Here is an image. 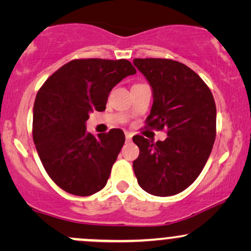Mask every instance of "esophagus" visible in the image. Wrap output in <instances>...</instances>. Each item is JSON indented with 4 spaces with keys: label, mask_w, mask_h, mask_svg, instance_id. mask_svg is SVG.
<instances>
[{
    "label": "esophagus",
    "mask_w": 251,
    "mask_h": 251,
    "mask_svg": "<svg viewBox=\"0 0 251 251\" xmlns=\"http://www.w3.org/2000/svg\"><path fill=\"white\" fill-rule=\"evenodd\" d=\"M132 137H133V134L131 133V132H125V138H126V142H131L132 140Z\"/></svg>",
    "instance_id": "34e87169"
}]
</instances>
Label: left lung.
Masks as SVG:
<instances>
[{
  "mask_svg": "<svg viewBox=\"0 0 251 251\" xmlns=\"http://www.w3.org/2000/svg\"><path fill=\"white\" fill-rule=\"evenodd\" d=\"M146 77L153 103L149 127L168 128L164 142L134 135L139 157L133 162L138 184L159 197L184 191L205 165L216 138V105L205 82L191 68L169 59H134Z\"/></svg>",
  "mask_w": 251,
  "mask_h": 251,
  "instance_id": "1",
  "label": "left lung"
}]
</instances>
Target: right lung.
Returning <instances> with one entry per match:
<instances>
[{
	"label": "right lung",
	"instance_id": "add662e5",
	"mask_svg": "<svg viewBox=\"0 0 251 251\" xmlns=\"http://www.w3.org/2000/svg\"><path fill=\"white\" fill-rule=\"evenodd\" d=\"M137 73L125 59L73 60L46 80L33 109V139L43 168L57 186L91 196L107 183L125 143L120 128L97 137L86 129L93 111L102 112L109 92Z\"/></svg>",
	"mask_w": 251,
	"mask_h": 251
}]
</instances>
